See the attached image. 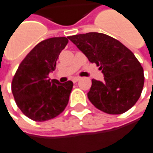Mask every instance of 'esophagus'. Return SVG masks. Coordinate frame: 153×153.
Returning a JSON list of instances; mask_svg holds the SVG:
<instances>
[{
  "mask_svg": "<svg viewBox=\"0 0 153 153\" xmlns=\"http://www.w3.org/2000/svg\"><path fill=\"white\" fill-rule=\"evenodd\" d=\"M80 79H81L80 77H74V78H73V79L72 80H73L74 83H76V82H78V81H79Z\"/></svg>",
  "mask_w": 153,
  "mask_h": 153,
  "instance_id": "esophagus-1",
  "label": "esophagus"
}]
</instances>
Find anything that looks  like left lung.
I'll use <instances>...</instances> for the list:
<instances>
[{
    "label": "left lung",
    "mask_w": 153,
    "mask_h": 153,
    "mask_svg": "<svg viewBox=\"0 0 153 153\" xmlns=\"http://www.w3.org/2000/svg\"><path fill=\"white\" fill-rule=\"evenodd\" d=\"M92 63H96L104 80H92L88 97L103 112L127 111L140 97L144 84L143 69L134 53L108 35L88 33L68 37Z\"/></svg>",
    "instance_id": "obj_1"
}]
</instances>
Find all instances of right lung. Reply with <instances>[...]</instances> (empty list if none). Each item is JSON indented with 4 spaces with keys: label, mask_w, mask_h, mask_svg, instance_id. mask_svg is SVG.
I'll return each instance as SVG.
<instances>
[{
    "label": "right lung",
    "mask_w": 153,
    "mask_h": 153,
    "mask_svg": "<svg viewBox=\"0 0 153 153\" xmlns=\"http://www.w3.org/2000/svg\"><path fill=\"white\" fill-rule=\"evenodd\" d=\"M68 42V38L60 37L39 42L20 63L13 78L11 90L15 102L33 120L55 118L69 102L73 82L61 83L48 77L56 70L59 55Z\"/></svg>",
    "instance_id": "obj_1"
}]
</instances>
